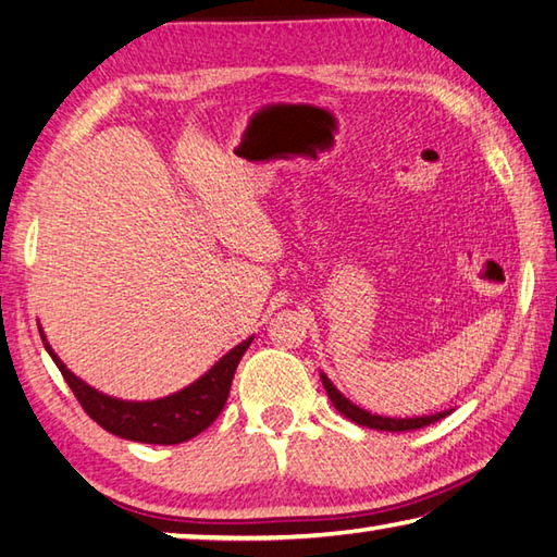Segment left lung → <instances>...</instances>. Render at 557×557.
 Listing matches in <instances>:
<instances>
[{
  "label": "left lung",
  "mask_w": 557,
  "mask_h": 557,
  "mask_svg": "<svg viewBox=\"0 0 557 557\" xmlns=\"http://www.w3.org/2000/svg\"><path fill=\"white\" fill-rule=\"evenodd\" d=\"M320 377H322V385H324V391H327L332 405L337 407L346 419H351V422L361 424V426H369V429H381V432H412V429L429 426V424L438 422V419H444L446 414H450V409H448V412L444 409V412H436L432 417H412V419H393V417L371 414V412H366V409L356 407L354 403L346 400V397L337 391V387L332 385L327 375L320 373Z\"/></svg>",
  "instance_id": "left-lung-1"
}]
</instances>
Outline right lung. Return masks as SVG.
<instances>
[{
    "mask_svg": "<svg viewBox=\"0 0 557 557\" xmlns=\"http://www.w3.org/2000/svg\"><path fill=\"white\" fill-rule=\"evenodd\" d=\"M40 337H44V334H40ZM44 344L48 354L52 356V361H55L60 369L62 377L67 381L70 391L75 393L84 412H87L101 429H107L109 434H115L121 438H128V442L170 446L198 436L203 429L215 422V417L220 412H223L237 363L245 356L247 346L251 344V337L243 344H237L233 351H227L223 359H220L206 375L198 377L196 383L184 387L180 393L152 403H125L94 391L87 383H82L75 373L67 371V366L50 349L46 337Z\"/></svg>",
    "mask_w": 557,
    "mask_h": 557,
    "instance_id": "1",
    "label": "right lung"
}]
</instances>
